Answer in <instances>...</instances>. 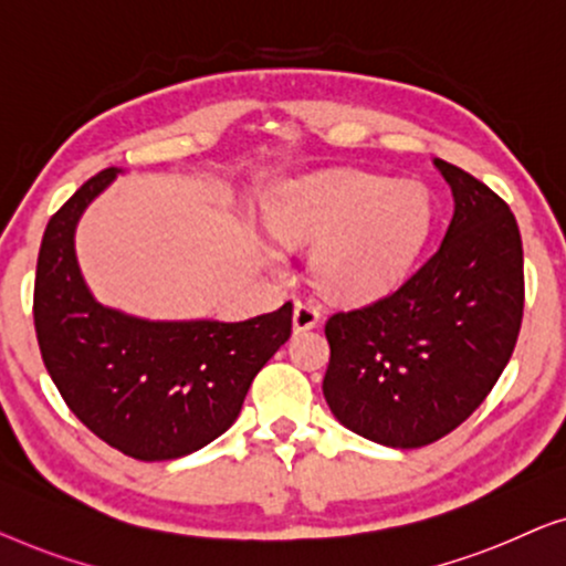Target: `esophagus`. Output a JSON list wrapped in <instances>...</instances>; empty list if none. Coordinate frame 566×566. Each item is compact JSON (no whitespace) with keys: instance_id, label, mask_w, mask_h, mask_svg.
Segmentation results:
<instances>
[{"instance_id":"34e87169","label":"esophagus","mask_w":566,"mask_h":566,"mask_svg":"<svg viewBox=\"0 0 566 566\" xmlns=\"http://www.w3.org/2000/svg\"><path fill=\"white\" fill-rule=\"evenodd\" d=\"M317 323H321V310H317L310 300H300L297 305H294V315H292L294 331L297 333L310 331V328H315Z\"/></svg>"}]
</instances>
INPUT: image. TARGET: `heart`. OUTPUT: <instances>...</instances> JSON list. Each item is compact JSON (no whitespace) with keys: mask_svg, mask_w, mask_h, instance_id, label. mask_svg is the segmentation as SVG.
<instances>
[{"mask_svg":"<svg viewBox=\"0 0 566 566\" xmlns=\"http://www.w3.org/2000/svg\"><path fill=\"white\" fill-rule=\"evenodd\" d=\"M266 222L284 243H315L313 276L338 300H374L395 290L431 235L433 202L420 181L364 171H321L276 189ZM269 264L282 249L261 243Z\"/></svg>","mask_w":566,"mask_h":566,"instance_id":"heart-1","label":"heart"}]
</instances>
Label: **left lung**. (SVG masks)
<instances>
[{
    "mask_svg": "<svg viewBox=\"0 0 566 566\" xmlns=\"http://www.w3.org/2000/svg\"><path fill=\"white\" fill-rule=\"evenodd\" d=\"M453 195L439 251L387 297L325 323L323 395L348 431L418 449L464 423L511 361L523 321V243L511 207L433 158Z\"/></svg>",
    "mask_w": 566,
    "mask_h": 566,
    "instance_id": "left-lung-1",
    "label": "left lung"
}]
</instances>
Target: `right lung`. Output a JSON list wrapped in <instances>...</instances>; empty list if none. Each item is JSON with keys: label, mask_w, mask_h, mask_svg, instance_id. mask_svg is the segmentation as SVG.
<instances>
[{"label": "right lung", "mask_w": 566, "mask_h": 566, "mask_svg": "<svg viewBox=\"0 0 566 566\" xmlns=\"http://www.w3.org/2000/svg\"><path fill=\"white\" fill-rule=\"evenodd\" d=\"M105 169L48 220L33 317L45 369L94 436L140 461L187 457L235 423L251 381L292 333V302L241 323L146 321L94 300L76 261L86 207Z\"/></svg>", "instance_id": "obj_1"}]
</instances>
